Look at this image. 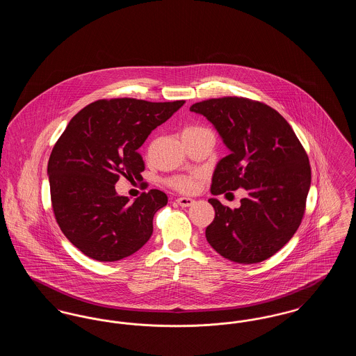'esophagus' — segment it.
I'll return each instance as SVG.
<instances>
[{"mask_svg": "<svg viewBox=\"0 0 356 356\" xmlns=\"http://www.w3.org/2000/svg\"><path fill=\"white\" fill-rule=\"evenodd\" d=\"M176 202H177V204H179L180 207H183V208L191 207L192 204L195 203V200L191 199V197H179Z\"/></svg>", "mask_w": 356, "mask_h": 356, "instance_id": "1", "label": "esophagus"}]
</instances>
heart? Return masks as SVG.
Returning a JSON list of instances; mask_svg holds the SVG:
<instances>
[{
	"label": "heart",
	"instance_id": "heart-1",
	"mask_svg": "<svg viewBox=\"0 0 356 356\" xmlns=\"http://www.w3.org/2000/svg\"><path fill=\"white\" fill-rule=\"evenodd\" d=\"M200 129H205V128L191 127L186 131H200ZM170 184H172V186H175L176 189L181 191V192H191L196 186V180L193 177H189V176H177V177H173L170 180Z\"/></svg>",
	"mask_w": 356,
	"mask_h": 356
}]
</instances>
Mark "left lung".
I'll return each instance as SVG.
<instances>
[{
	"mask_svg": "<svg viewBox=\"0 0 356 356\" xmlns=\"http://www.w3.org/2000/svg\"><path fill=\"white\" fill-rule=\"evenodd\" d=\"M229 154L216 164L212 195L244 188L231 209L212 197L215 219L205 237L222 257L240 264L263 261L283 248L305 215L311 186L308 156L286 119L263 102L222 97L196 102Z\"/></svg>",
	"mask_w": 356,
	"mask_h": 356,
	"instance_id": "obj_1",
	"label": "left lung"
}]
</instances>
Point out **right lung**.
<instances>
[{"mask_svg": "<svg viewBox=\"0 0 356 356\" xmlns=\"http://www.w3.org/2000/svg\"><path fill=\"white\" fill-rule=\"evenodd\" d=\"M184 102H92L57 140L48 163L53 212L63 234L88 257L118 261L152 236L153 216L168 203L167 195L151 189L131 203L115 184L120 176H141L138 148Z\"/></svg>", "mask_w": 356, "mask_h": 356, "instance_id": "1", "label": "right lung"}]
</instances>
